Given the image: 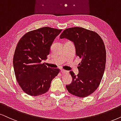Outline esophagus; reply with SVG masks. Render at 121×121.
<instances>
[{"label": "esophagus", "instance_id": "esophagus-1", "mask_svg": "<svg viewBox=\"0 0 121 121\" xmlns=\"http://www.w3.org/2000/svg\"><path fill=\"white\" fill-rule=\"evenodd\" d=\"M61 73L62 74H67V73H68V71H66V70H65L64 69H61Z\"/></svg>", "mask_w": 121, "mask_h": 121}]
</instances>
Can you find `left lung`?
I'll list each match as a JSON object with an SVG mask.
<instances>
[{
    "label": "left lung",
    "mask_w": 121,
    "mask_h": 121,
    "mask_svg": "<svg viewBox=\"0 0 121 121\" xmlns=\"http://www.w3.org/2000/svg\"><path fill=\"white\" fill-rule=\"evenodd\" d=\"M61 39H66L74 43L76 55L82 59L75 75L70 71L71 83L66 85L70 94L78 97H86L98 88L105 67L106 51L100 36L92 30L82 27L66 29L61 34Z\"/></svg>",
    "instance_id": "1"
}]
</instances>
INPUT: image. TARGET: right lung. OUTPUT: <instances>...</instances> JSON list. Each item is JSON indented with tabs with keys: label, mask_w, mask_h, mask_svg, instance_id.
I'll return each instance as SVG.
<instances>
[{
	"label": "right lung",
	"mask_w": 121,
	"mask_h": 121,
	"mask_svg": "<svg viewBox=\"0 0 121 121\" xmlns=\"http://www.w3.org/2000/svg\"><path fill=\"white\" fill-rule=\"evenodd\" d=\"M62 30L45 27L26 33L17 45L13 57L16 79L27 94L37 96L49 89L59 69L47 67L42 61L47 59L50 47Z\"/></svg>",
	"instance_id": "1"
}]
</instances>
